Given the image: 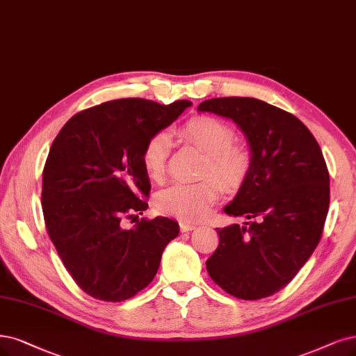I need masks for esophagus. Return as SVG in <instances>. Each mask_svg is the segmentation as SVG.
Wrapping results in <instances>:
<instances>
[{"label":"esophagus","mask_w":356,"mask_h":356,"mask_svg":"<svg viewBox=\"0 0 356 356\" xmlns=\"http://www.w3.org/2000/svg\"><path fill=\"white\" fill-rule=\"evenodd\" d=\"M196 229V225L195 222H191V221H180V230L181 232H191Z\"/></svg>","instance_id":"obj_1"}]
</instances>
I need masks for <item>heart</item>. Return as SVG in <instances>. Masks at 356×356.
Returning a JSON list of instances; mask_svg holds the SVG:
<instances>
[{"instance_id":"1","label":"heart","mask_w":356,"mask_h":356,"mask_svg":"<svg viewBox=\"0 0 356 356\" xmlns=\"http://www.w3.org/2000/svg\"><path fill=\"white\" fill-rule=\"evenodd\" d=\"M179 134L207 154L204 175H213L227 189L238 188L243 181L251 165V155L246 148L233 143L234 131L229 124L211 115H201L191 118ZM168 152L167 134H156L145 145L142 163L152 179L164 173ZM216 181L207 177L196 183H176L158 195L156 207L181 220H200L218 198L220 185Z\"/></svg>"}]
</instances>
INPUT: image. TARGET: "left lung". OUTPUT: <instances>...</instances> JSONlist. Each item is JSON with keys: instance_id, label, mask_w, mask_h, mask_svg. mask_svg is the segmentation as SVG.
<instances>
[{"instance_id": "1", "label": "left lung", "mask_w": 356, "mask_h": 356, "mask_svg": "<svg viewBox=\"0 0 356 356\" xmlns=\"http://www.w3.org/2000/svg\"><path fill=\"white\" fill-rule=\"evenodd\" d=\"M200 113L233 120L251 165L225 213L243 226L217 229L207 270L221 289L255 300L279 292L317 248L330 204V177L318 142L293 114L257 98H213Z\"/></svg>"}]
</instances>
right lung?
<instances>
[{"label":"right lung","instance_id":"add662e5","mask_svg":"<svg viewBox=\"0 0 356 356\" xmlns=\"http://www.w3.org/2000/svg\"><path fill=\"white\" fill-rule=\"evenodd\" d=\"M191 105L108 101L73 115L52 142L42 173L45 226L88 295L107 302L135 296L152 282L164 248L179 234L173 218H142L131 229L124 218L148 208L145 145Z\"/></svg>","mask_w":356,"mask_h":356}]
</instances>
